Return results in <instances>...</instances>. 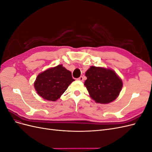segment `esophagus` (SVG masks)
<instances>
[{
	"instance_id": "34e87169",
	"label": "esophagus",
	"mask_w": 152,
	"mask_h": 152,
	"mask_svg": "<svg viewBox=\"0 0 152 152\" xmlns=\"http://www.w3.org/2000/svg\"><path fill=\"white\" fill-rule=\"evenodd\" d=\"M78 80L81 81V82H83V81H84V77H82V76H81V77H80L79 78V79H78Z\"/></svg>"
}]
</instances>
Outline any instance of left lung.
<instances>
[{
    "instance_id": "8db88e82",
    "label": "left lung",
    "mask_w": 152,
    "mask_h": 152,
    "mask_svg": "<svg viewBox=\"0 0 152 152\" xmlns=\"http://www.w3.org/2000/svg\"><path fill=\"white\" fill-rule=\"evenodd\" d=\"M84 86L90 97L96 103L108 104L113 102L120 94L122 80L112 69L91 66L85 73Z\"/></svg>"
}]
</instances>
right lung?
Segmentation results:
<instances>
[{
	"mask_svg": "<svg viewBox=\"0 0 152 152\" xmlns=\"http://www.w3.org/2000/svg\"><path fill=\"white\" fill-rule=\"evenodd\" d=\"M74 80L71 72L59 65L40 73L34 82V87L44 99L56 102Z\"/></svg>",
	"mask_w": 152,
	"mask_h": 152,
	"instance_id": "1",
	"label": "right lung"
}]
</instances>
